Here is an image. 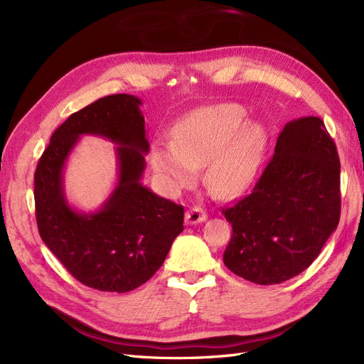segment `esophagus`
Instances as JSON below:
<instances>
[{
	"label": "esophagus",
	"instance_id": "esophagus-1",
	"mask_svg": "<svg viewBox=\"0 0 364 364\" xmlns=\"http://www.w3.org/2000/svg\"><path fill=\"white\" fill-rule=\"evenodd\" d=\"M206 218H208V215H206V213L203 211V209L199 208V206H194V208H191V209H188V211H186V214H185V223L190 225V226L199 225V223L205 222Z\"/></svg>",
	"mask_w": 364,
	"mask_h": 364
}]
</instances>
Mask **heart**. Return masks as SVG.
<instances>
[{"instance_id": "obj_1", "label": "heart", "mask_w": 364, "mask_h": 364, "mask_svg": "<svg viewBox=\"0 0 364 364\" xmlns=\"http://www.w3.org/2000/svg\"><path fill=\"white\" fill-rule=\"evenodd\" d=\"M237 103L203 106L185 115L173 130V141L155 139L150 162L170 190L194 183L206 165L205 182L214 196L234 199L246 193L261 171L267 129L247 119Z\"/></svg>"}]
</instances>
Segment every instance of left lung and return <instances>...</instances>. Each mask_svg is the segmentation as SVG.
Masks as SVG:
<instances>
[{
    "label": "left lung",
    "mask_w": 364,
    "mask_h": 364,
    "mask_svg": "<svg viewBox=\"0 0 364 364\" xmlns=\"http://www.w3.org/2000/svg\"><path fill=\"white\" fill-rule=\"evenodd\" d=\"M223 214V262L238 277L272 285L311 266L340 220V161L323 121H289L255 188Z\"/></svg>",
    "instance_id": "8db88e82"
}]
</instances>
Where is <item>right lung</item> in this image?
Segmentation results:
<instances>
[{"instance_id": "obj_1", "label": "right lung", "mask_w": 364, "mask_h": 364, "mask_svg": "<svg viewBox=\"0 0 364 364\" xmlns=\"http://www.w3.org/2000/svg\"><path fill=\"white\" fill-rule=\"evenodd\" d=\"M141 98L107 95L54 132L35 173L36 222L43 243L73 277L98 291L126 293L147 282L183 230V206L142 183L149 141ZM116 144L119 179L95 212L68 203L63 168L82 136Z\"/></svg>"}]
</instances>
